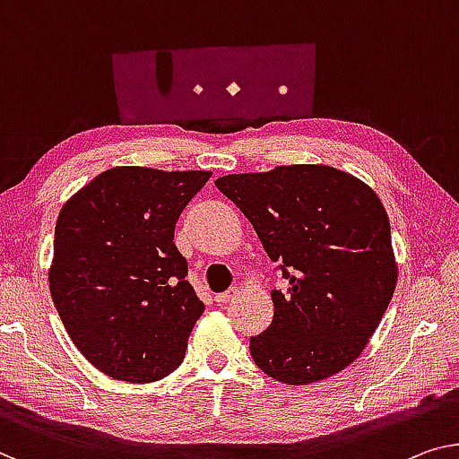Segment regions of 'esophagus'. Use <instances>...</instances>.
<instances>
[{"label": "esophagus", "instance_id": "1", "mask_svg": "<svg viewBox=\"0 0 459 459\" xmlns=\"http://www.w3.org/2000/svg\"><path fill=\"white\" fill-rule=\"evenodd\" d=\"M237 292H238V290H237V286H232V289H229V290L221 292V295H216V299H214V300H216L218 305H222V303H229L230 299H235V297H237Z\"/></svg>", "mask_w": 459, "mask_h": 459}]
</instances>
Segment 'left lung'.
I'll list each match as a JSON object with an SVG mask.
<instances>
[{"label":"left lung","instance_id":"left-lung-1","mask_svg":"<svg viewBox=\"0 0 459 459\" xmlns=\"http://www.w3.org/2000/svg\"><path fill=\"white\" fill-rule=\"evenodd\" d=\"M216 187L253 224L289 280L270 327L249 340L265 375L289 385L332 377L359 357L394 297L392 230L375 191L321 164L227 175Z\"/></svg>","mask_w":459,"mask_h":459}]
</instances>
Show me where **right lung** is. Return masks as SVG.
<instances>
[{
  "mask_svg": "<svg viewBox=\"0 0 459 459\" xmlns=\"http://www.w3.org/2000/svg\"><path fill=\"white\" fill-rule=\"evenodd\" d=\"M208 170L117 167L59 212L49 289L78 351L108 377L150 383L186 357L204 313L175 224Z\"/></svg>",
  "mask_w": 459,
  "mask_h": 459,
  "instance_id": "1",
  "label": "right lung"
}]
</instances>
